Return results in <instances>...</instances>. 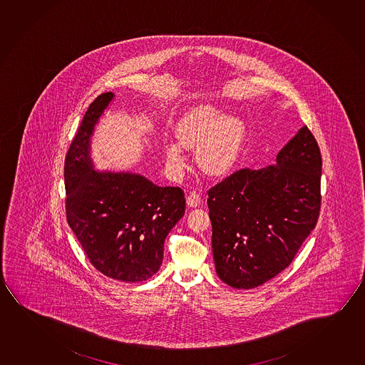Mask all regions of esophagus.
<instances>
[{
	"label": "esophagus",
	"instance_id": "obj_1",
	"mask_svg": "<svg viewBox=\"0 0 365 365\" xmlns=\"http://www.w3.org/2000/svg\"><path fill=\"white\" fill-rule=\"evenodd\" d=\"M200 203H201V196H200V193H197V192H192L187 197V205L190 206V207H197V206H200Z\"/></svg>",
	"mask_w": 365,
	"mask_h": 365
}]
</instances>
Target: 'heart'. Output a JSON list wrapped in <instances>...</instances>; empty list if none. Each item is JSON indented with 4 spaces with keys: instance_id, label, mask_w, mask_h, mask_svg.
<instances>
[{
    "instance_id": "1",
    "label": "heart",
    "mask_w": 365,
    "mask_h": 365,
    "mask_svg": "<svg viewBox=\"0 0 365 365\" xmlns=\"http://www.w3.org/2000/svg\"><path fill=\"white\" fill-rule=\"evenodd\" d=\"M178 141H169L165 155L170 165H185L183 146H197L198 163L208 174L227 173L242 152L245 125L237 116H226L224 110L212 103H200L182 115L175 125Z\"/></svg>"
}]
</instances>
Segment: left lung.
Returning <instances> with one entry per match:
<instances>
[{
	"label": "left lung",
	"instance_id": "1",
	"mask_svg": "<svg viewBox=\"0 0 365 365\" xmlns=\"http://www.w3.org/2000/svg\"><path fill=\"white\" fill-rule=\"evenodd\" d=\"M321 169L320 148L303 126L274 165L240 169L208 191L213 260L221 281L250 289L286 269L317 224Z\"/></svg>",
	"mask_w": 365,
	"mask_h": 365
}]
</instances>
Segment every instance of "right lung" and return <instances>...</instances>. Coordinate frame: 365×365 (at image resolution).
I'll list each match as a JSON object with an SVG mask.
<instances>
[{"label": "right lung", "instance_id": "1", "mask_svg": "<svg viewBox=\"0 0 365 365\" xmlns=\"http://www.w3.org/2000/svg\"><path fill=\"white\" fill-rule=\"evenodd\" d=\"M113 97L106 92L91 103L69 146L66 212L96 269L118 281L143 282L160 268L164 240L185 215V192L140 174L95 170L91 138Z\"/></svg>", "mask_w": 365, "mask_h": 365}]
</instances>
